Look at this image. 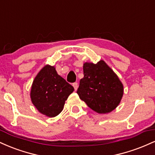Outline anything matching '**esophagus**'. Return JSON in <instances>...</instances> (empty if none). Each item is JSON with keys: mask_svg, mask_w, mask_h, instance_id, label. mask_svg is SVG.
<instances>
[{"mask_svg": "<svg viewBox=\"0 0 155 155\" xmlns=\"http://www.w3.org/2000/svg\"><path fill=\"white\" fill-rule=\"evenodd\" d=\"M73 86H74V90H77V89H78V83L77 82H75V83H74L73 84Z\"/></svg>", "mask_w": 155, "mask_h": 155, "instance_id": "obj_1", "label": "esophagus"}]
</instances>
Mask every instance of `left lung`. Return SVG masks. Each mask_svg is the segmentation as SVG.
<instances>
[{
  "instance_id": "left-lung-1",
  "label": "left lung",
  "mask_w": 155,
  "mask_h": 155,
  "mask_svg": "<svg viewBox=\"0 0 155 155\" xmlns=\"http://www.w3.org/2000/svg\"><path fill=\"white\" fill-rule=\"evenodd\" d=\"M83 72L77 90L80 99L98 114L114 110L124 94L123 84L118 76L103 60L95 64L84 63Z\"/></svg>"
}]
</instances>
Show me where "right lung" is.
Instances as JSON below:
<instances>
[{
	"label": "right lung",
	"mask_w": 155,
	"mask_h": 155,
	"mask_svg": "<svg viewBox=\"0 0 155 155\" xmlns=\"http://www.w3.org/2000/svg\"><path fill=\"white\" fill-rule=\"evenodd\" d=\"M74 90L58 75L54 66L46 65L33 79L30 95L32 104L41 114L54 117L63 111L65 101Z\"/></svg>",
	"instance_id": "1"
}]
</instances>
